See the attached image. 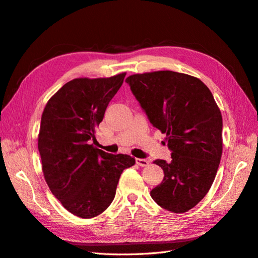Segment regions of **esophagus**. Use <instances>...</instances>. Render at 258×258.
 Instances as JSON below:
<instances>
[{"label":"esophagus","mask_w":258,"mask_h":258,"mask_svg":"<svg viewBox=\"0 0 258 258\" xmlns=\"http://www.w3.org/2000/svg\"><path fill=\"white\" fill-rule=\"evenodd\" d=\"M136 162H137V165H139L140 167H145L148 165V161L143 158H137Z\"/></svg>","instance_id":"1"}]
</instances>
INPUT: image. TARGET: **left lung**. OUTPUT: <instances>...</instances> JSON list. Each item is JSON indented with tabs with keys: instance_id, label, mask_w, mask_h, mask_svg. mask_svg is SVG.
Here are the masks:
<instances>
[{
	"instance_id": "1",
	"label": "left lung",
	"mask_w": 258,
	"mask_h": 258,
	"mask_svg": "<svg viewBox=\"0 0 258 258\" xmlns=\"http://www.w3.org/2000/svg\"><path fill=\"white\" fill-rule=\"evenodd\" d=\"M154 127L166 134L171 161L154 162L162 182L151 191L161 208L184 213L204 199L213 184L223 152V119L212 92L197 77L173 71L126 79Z\"/></svg>"
}]
</instances>
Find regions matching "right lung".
I'll return each mask as SVG.
<instances>
[{
  "mask_svg": "<svg viewBox=\"0 0 258 258\" xmlns=\"http://www.w3.org/2000/svg\"><path fill=\"white\" fill-rule=\"evenodd\" d=\"M124 76L70 81L42 114L37 146L45 181L61 205L82 218L108 208L122 171L136 163L129 155L108 154L90 144Z\"/></svg>",
  "mask_w": 258,
  "mask_h": 258,
  "instance_id": "obj_1",
  "label": "right lung"
}]
</instances>
